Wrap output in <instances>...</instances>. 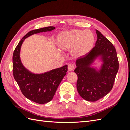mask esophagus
Listing matches in <instances>:
<instances>
[{
    "mask_svg": "<svg viewBox=\"0 0 130 130\" xmlns=\"http://www.w3.org/2000/svg\"><path fill=\"white\" fill-rule=\"evenodd\" d=\"M68 69L69 71H72L74 69V66L71 63H69L68 65Z\"/></svg>",
    "mask_w": 130,
    "mask_h": 130,
    "instance_id": "obj_1",
    "label": "esophagus"
}]
</instances>
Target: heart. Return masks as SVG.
I'll use <instances>...</instances> for the list:
<instances>
[{"label":"heart","instance_id":"1","mask_svg":"<svg viewBox=\"0 0 130 130\" xmlns=\"http://www.w3.org/2000/svg\"><path fill=\"white\" fill-rule=\"evenodd\" d=\"M94 41V34L91 31L71 29L59 34L56 43L60 49L67 50L73 48L74 54L81 56L92 50Z\"/></svg>","mask_w":130,"mask_h":130}]
</instances>
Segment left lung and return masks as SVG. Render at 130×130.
Masks as SVG:
<instances>
[{
	"mask_svg": "<svg viewBox=\"0 0 130 130\" xmlns=\"http://www.w3.org/2000/svg\"><path fill=\"white\" fill-rule=\"evenodd\" d=\"M98 39L95 46L76 61L74 72L78 77L76 87L78 94L85 100L96 101L112 90L119 62L116 50L112 43L96 30ZM99 57L103 63L97 71L90 66Z\"/></svg>",
	"mask_w": 130,
	"mask_h": 130,
	"instance_id": "8db88e82",
	"label": "left lung"
}]
</instances>
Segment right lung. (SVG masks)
Returning a JSON list of instances; mask_svg holds the SVG:
<instances>
[{
  "mask_svg": "<svg viewBox=\"0 0 130 130\" xmlns=\"http://www.w3.org/2000/svg\"><path fill=\"white\" fill-rule=\"evenodd\" d=\"M55 29L48 26L30 31L18 43L13 54V74L22 94L35 103L44 104L52 100L59 85L67 72V65L44 73L30 72L23 65L20 58L21 46L25 39L35 34L51 31Z\"/></svg>",
  "mask_w": 130,
  "mask_h": 130,
  "instance_id": "add662e5",
  "label": "right lung"
}]
</instances>
